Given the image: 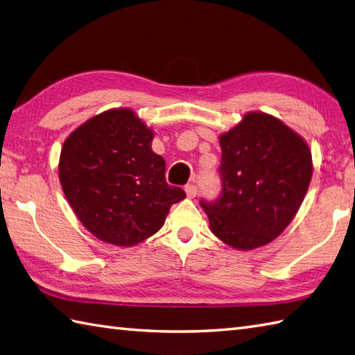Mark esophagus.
<instances>
[{"instance_id": "1", "label": "esophagus", "mask_w": 355, "mask_h": 355, "mask_svg": "<svg viewBox=\"0 0 355 355\" xmlns=\"http://www.w3.org/2000/svg\"><path fill=\"white\" fill-rule=\"evenodd\" d=\"M184 191H186V195H187V198H195V197H197L198 187H197V186H195L193 183H189V184H186V187H184Z\"/></svg>"}]
</instances>
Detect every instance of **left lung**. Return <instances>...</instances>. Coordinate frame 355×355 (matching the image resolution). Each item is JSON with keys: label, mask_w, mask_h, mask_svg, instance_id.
I'll use <instances>...</instances> for the list:
<instances>
[{"label": "left lung", "mask_w": 355, "mask_h": 355, "mask_svg": "<svg viewBox=\"0 0 355 355\" xmlns=\"http://www.w3.org/2000/svg\"><path fill=\"white\" fill-rule=\"evenodd\" d=\"M223 182L215 201H201L216 238L236 250L271 243L296 216L313 175L306 141L266 112H247L220 135Z\"/></svg>", "instance_id": "1"}]
</instances>
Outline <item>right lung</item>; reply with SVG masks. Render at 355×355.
<instances>
[{
	"mask_svg": "<svg viewBox=\"0 0 355 355\" xmlns=\"http://www.w3.org/2000/svg\"><path fill=\"white\" fill-rule=\"evenodd\" d=\"M153 130L130 108L101 112L76 128L59 158V180L79 221L103 243L131 247L163 227L183 189L166 183Z\"/></svg>",
	"mask_w": 355,
	"mask_h": 355,
	"instance_id": "obj_1",
	"label": "right lung"
}]
</instances>
